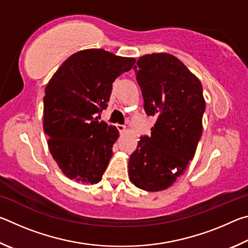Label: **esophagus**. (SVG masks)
Here are the masks:
<instances>
[{"mask_svg":"<svg viewBox=\"0 0 248 248\" xmlns=\"http://www.w3.org/2000/svg\"><path fill=\"white\" fill-rule=\"evenodd\" d=\"M117 128H118L120 133H124L125 130H127L125 129V125H124V124H117Z\"/></svg>","mask_w":248,"mask_h":248,"instance_id":"obj_1","label":"esophagus"}]
</instances>
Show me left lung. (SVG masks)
I'll return each instance as SVG.
<instances>
[{"label": "left lung", "mask_w": 248, "mask_h": 248, "mask_svg": "<svg viewBox=\"0 0 248 248\" xmlns=\"http://www.w3.org/2000/svg\"><path fill=\"white\" fill-rule=\"evenodd\" d=\"M134 70L144 110L156 123L130 155L129 178L140 189L161 191L183 175L195 156L205 109L202 85L170 53L142 56Z\"/></svg>", "instance_id": "obj_1"}]
</instances>
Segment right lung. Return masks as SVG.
Segmentation results:
<instances>
[{
  "mask_svg": "<svg viewBox=\"0 0 248 248\" xmlns=\"http://www.w3.org/2000/svg\"><path fill=\"white\" fill-rule=\"evenodd\" d=\"M134 63V58L86 49L66 59L50 78L44 131L50 153L68 178L92 185L102 180L119 131L95 116L106 109L115 79Z\"/></svg>",
  "mask_w": 248,
  "mask_h": 248,
  "instance_id": "obj_1",
  "label": "right lung"
}]
</instances>
